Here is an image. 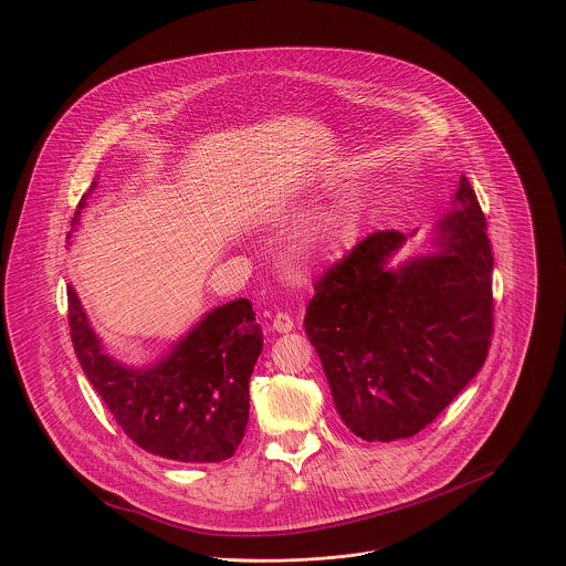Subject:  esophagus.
Returning a JSON list of instances; mask_svg holds the SVG:
<instances>
[{"mask_svg":"<svg viewBox=\"0 0 566 566\" xmlns=\"http://www.w3.org/2000/svg\"><path fill=\"white\" fill-rule=\"evenodd\" d=\"M295 328V322H293V317L289 315V313H277L275 317H273V331H277V333H291Z\"/></svg>","mask_w":566,"mask_h":566,"instance_id":"obj_1","label":"esophagus"}]
</instances>
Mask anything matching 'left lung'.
<instances>
[{"instance_id": "8db88e82", "label": "left lung", "mask_w": 566, "mask_h": 566, "mask_svg": "<svg viewBox=\"0 0 566 566\" xmlns=\"http://www.w3.org/2000/svg\"><path fill=\"white\" fill-rule=\"evenodd\" d=\"M442 251L389 271L407 235L378 229L315 282L304 328L345 427L367 442L420 433L483 367L494 333L492 244L465 177Z\"/></svg>"}]
</instances>
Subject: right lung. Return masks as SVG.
<instances>
[{
    "instance_id": "obj_1",
    "label": "right lung",
    "mask_w": 566,
    "mask_h": 566,
    "mask_svg": "<svg viewBox=\"0 0 566 566\" xmlns=\"http://www.w3.org/2000/svg\"><path fill=\"white\" fill-rule=\"evenodd\" d=\"M67 322L85 376L139 449L188 463H214L235 452L249 420V378L262 352L249 300L212 311L168 358L142 371L103 352L74 289L67 291Z\"/></svg>"
}]
</instances>
